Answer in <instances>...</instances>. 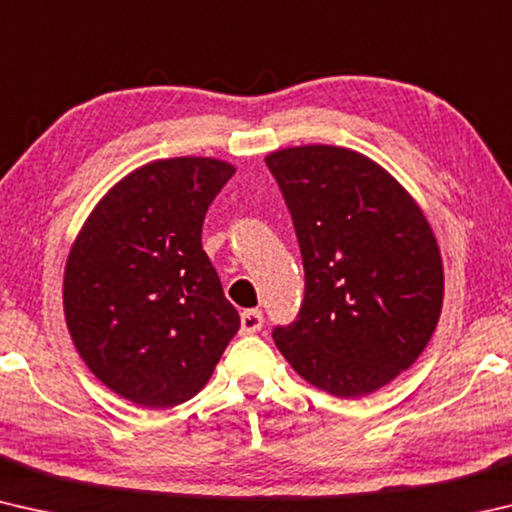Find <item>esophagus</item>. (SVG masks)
<instances>
[{
  "mask_svg": "<svg viewBox=\"0 0 512 512\" xmlns=\"http://www.w3.org/2000/svg\"><path fill=\"white\" fill-rule=\"evenodd\" d=\"M264 325V316L259 309H246L244 314H241V334H255L262 329Z\"/></svg>",
  "mask_w": 512,
  "mask_h": 512,
  "instance_id": "esophagus-1",
  "label": "esophagus"
}]
</instances>
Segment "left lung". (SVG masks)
Masks as SVG:
<instances>
[{
    "instance_id": "obj_1",
    "label": "left lung",
    "mask_w": 512,
    "mask_h": 512,
    "mask_svg": "<svg viewBox=\"0 0 512 512\" xmlns=\"http://www.w3.org/2000/svg\"><path fill=\"white\" fill-rule=\"evenodd\" d=\"M296 228L305 300L273 341L302 379L363 397L411 368L443 309V259L397 180L357 151L309 144L266 155Z\"/></svg>"
}]
</instances>
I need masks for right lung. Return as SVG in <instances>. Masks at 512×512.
I'll use <instances>...</instances> for the list:
<instances>
[{
  "instance_id": "right-lung-1",
  "label": "right lung",
  "mask_w": 512,
  "mask_h": 512,
  "mask_svg": "<svg viewBox=\"0 0 512 512\" xmlns=\"http://www.w3.org/2000/svg\"><path fill=\"white\" fill-rule=\"evenodd\" d=\"M232 176L214 158L144 164L101 198L69 250V334L85 366L133 404L192 400L239 332L201 244L207 207Z\"/></svg>"
}]
</instances>
